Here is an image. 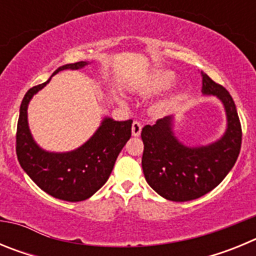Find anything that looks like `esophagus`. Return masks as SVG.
<instances>
[{
	"mask_svg": "<svg viewBox=\"0 0 256 256\" xmlns=\"http://www.w3.org/2000/svg\"><path fill=\"white\" fill-rule=\"evenodd\" d=\"M141 130H142L141 123H138V122H133V124H132V134L134 136V137H138V136L141 134Z\"/></svg>",
	"mask_w": 256,
	"mask_h": 256,
	"instance_id": "esophagus-1",
	"label": "esophagus"
}]
</instances>
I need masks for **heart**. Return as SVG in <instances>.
Segmentation results:
<instances>
[{
    "label": "heart",
    "instance_id": "obj_1",
    "mask_svg": "<svg viewBox=\"0 0 256 256\" xmlns=\"http://www.w3.org/2000/svg\"><path fill=\"white\" fill-rule=\"evenodd\" d=\"M176 80H177V76L172 70H156L140 86L138 90L142 94H155L168 90L176 83ZM172 104L173 102L170 100H166L160 104L158 108L159 110H168Z\"/></svg>",
    "mask_w": 256,
    "mask_h": 256
}]
</instances>
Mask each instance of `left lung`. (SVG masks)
I'll list each match as a JSON object with an SVG mask.
<instances>
[{"mask_svg":"<svg viewBox=\"0 0 256 256\" xmlns=\"http://www.w3.org/2000/svg\"><path fill=\"white\" fill-rule=\"evenodd\" d=\"M202 94L216 96L226 112L227 128L220 138L208 144L187 146L174 132V116L144 126L142 169L148 186L166 200L190 201L216 188L234 168L241 148V124L230 92L204 72Z\"/></svg>","mask_w":256,"mask_h":256,"instance_id":"8db88e82","label":"left lung"}]
</instances>
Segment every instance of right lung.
I'll return each instance as SVG.
<instances>
[{"mask_svg":"<svg viewBox=\"0 0 256 256\" xmlns=\"http://www.w3.org/2000/svg\"><path fill=\"white\" fill-rule=\"evenodd\" d=\"M90 64L79 61L58 68L47 82L30 88L20 105L16 132V155L30 180L48 195L64 201H83L106 183L116 158L130 138V120L118 122L105 116L90 140L76 150L54 152L42 148L29 130L28 106L36 94L62 70H79Z\"/></svg>","mask_w":256,"mask_h":256,"instance_id":"right-lung-1","label":"right lung"}]
</instances>
